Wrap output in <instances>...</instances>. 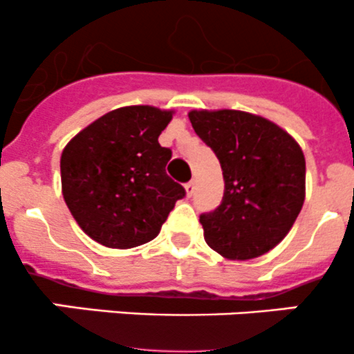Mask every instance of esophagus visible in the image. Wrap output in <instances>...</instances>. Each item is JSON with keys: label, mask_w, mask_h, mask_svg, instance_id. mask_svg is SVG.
Here are the masks:
<instances>
[{"label": "esophagus", "mask_w": 354, "mask_h": 354, "mask_svg": "<svg viewBox=\"0 0 354 354\" xmlns=\"http://www.w3.org/2000/svg\"><path fill=\"white\" fill-rule=\"evenodd\" d=\"M185 190H187L188 197H192V195H194V192H195V180L188 181V183L185 185Z\"/></svg>", "instance_id": "1"}]
</instances>
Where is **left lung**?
<instances>
[{
  "instance_id": "left-lung-1",
  "label": "left lung",
  "mask_w": 354,
  "mask_h": 354,
  "mask_svg": "<svg viewBox=\"0 0 354 354\" xmlns=\"http://www.w3.org/2000/svg\"><path fill=\"white\" fill-rule=\"evenodd\" d=\"M195 133L221 162L224 197L200 214L203 238L231 260L263 255L295 224L305 200V156L295 138L243 111H192Z\"/></svg>"
}]
</instances>
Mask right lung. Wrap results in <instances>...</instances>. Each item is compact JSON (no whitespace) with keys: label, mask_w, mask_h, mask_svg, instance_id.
<instances>
[{"label":"right lung","mask_w":354,"mask_h":354,"mask_svg":"<svg viewBox=\"0 0 354 354\" xmlns=\"http://www.w3.org/2000/svg\"><path fill=\"white\" fill-rule=\"evenodd\" d=\"M173 118L152 106L104 114L62 154L63 197L78 226L109 248L154 240L185 188L166 174L171 149L159 135Z\"/></svg>","instance_id":"1"}]
</instances>
